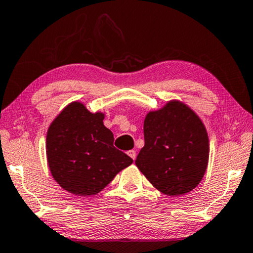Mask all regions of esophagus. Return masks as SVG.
<instances>
[{
	"instance_id": "1",
	"label": "esophagus",
	"mask_w": 253,
	"mask_h": 253,
	"mask_svg": "<svg viewBox=\"0 0 253 253\" xmlns=\"http://www.w3.org/2000/svg\"><path fill=\"white\" fill-rule=\"evenodd\" d=\"M127 155H129V156L134 161V159H135V150H133V149L129 150V151H127Z\"/></svg>"
}]
</instances>
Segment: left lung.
Segmentation results:
<instances>
[{"instance_id":"8db88e82","label":"left lung","mask_w":253,"mask_h":253,"mask_svg":"<svg viewBox=\"0 0 253 253\" xmlns=\"http://www.w3.org/2000/svg\"><path fill=\"white\" fill-rule=\"evenodd\" d=\"M145 146L135 159L143 175L167 196L193 190L205 175L209 140L204 123L191 108L170 100L149 112L143 122Z\"/></svg>"}]
</instances>
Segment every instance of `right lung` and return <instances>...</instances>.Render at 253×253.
Wrapping results in <instances>:
<instances>
[{
  "mask_svg": "<svg viewBox=\"0 0 253 253\" xmlns=\"http://www.w3.org/2000/svg\"><path fill=\"white\" fill-rule=\"evenodd\" d=\"M104 116L73 102L48 127L46 154L50 173L70 193L94 196L133 162L113 146V133L104 126Z\"/></svg>",
  "mask_w": 253,
  "mask_h": 253,
  "instance_id": "obj_1",
  "label": "right lung"
}]
</instances>
